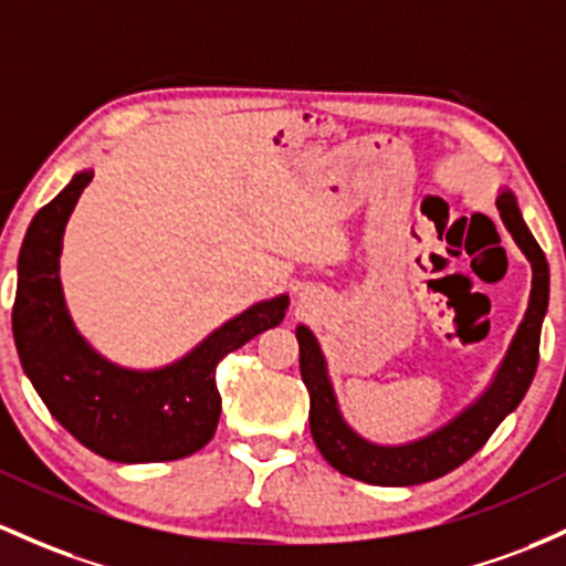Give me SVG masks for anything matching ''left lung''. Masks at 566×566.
I'll return each mask as SVG.
<instances>
[{"label":"left lung","mask_w":566,"mask_h":566,"mask_svg":"<svg viewBox=\"0 0 566 566\" xmlns=\"http://www.w3.org/2000/svg\"><path fill=\"white\" fill-rule=\"evenodd\" d=\"M496 209H500L502 226L507 228L532 265L530 306L486 389L434 430L406 443H376V440L363 438L340 413L327 359L312 327H295L297 346H301V378L312 397V408H308L312 438L319 454L338 473L374 483V486H416V483L434 481L468 462L492 438L500 421L524 400L537 370L539 331L548 312L551 273L548 260L521 217L513 190L500 188Z\"/></svg>","instance_id":"1"}]
</instances>
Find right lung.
Instances as JSON below:
<instances>
[{
	"label": "right lung",
	"mask_w": 566,
	"mask_h": 566,
	"mask_svg": "<svg viewBox=\"0 0 566 566\" xmlns=\"http://www.w3.org/2000/svg\"><path fill=\"white\" fill-rule=\"evenodd\" d=\"M91 179L93 169L77 171L34 214L18 254L12 335L23 374L53 419L93 454L123 464L190 457L212 440L220 421L214 381L220 359L276 327L290 295L252 303L160 368L112 363L72 322L59 273L66 222Z\"/></svg>",
	"instance_id": "right-lung-1"
}]
</instances>
